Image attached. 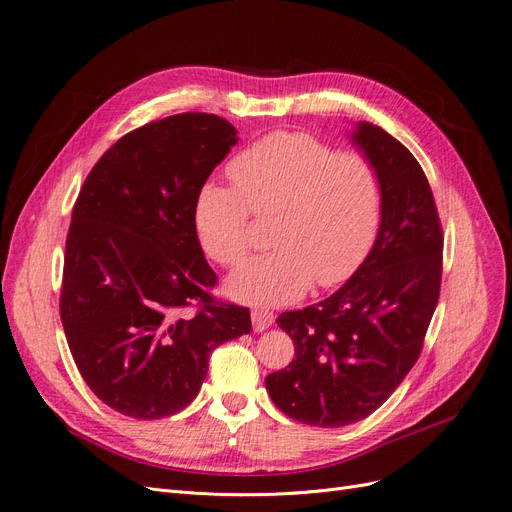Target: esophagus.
<instances>
[{
  "label": "esophagus",
  "instance_id": "1",
  "mask_svg": "<svg viewBox=\"0 0 512 512\" xmlns=\"http://www.w3.org/2000/svg\"><path fill=\"white\" fill-rule=\"evenodd\" d=\"M273 323V313L267 309H254L252 311V325L254 332H264Z\"/></svg>",
  "mask_w": 512,
  "mask_h": 512
}]
</instances>
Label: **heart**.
<instances>
[{"label": "heart", "mask_w": 512, "mask_h": 512, "mask_svg": "<svg viewBox=\"0 0 512 512\" xmlns=\"http://www.w3.org/2000/svg\"><path fill=\"white\" fill-rule=\"evenodd\" d=\"M235 189L201 185L193 220L206 254L235 267L252 248V214L271 216L275 250L243 264L229 292L254 304H285L315 281L349 279L372 250L382 220V176L361 153H340L300 132H275L231 163Z\"/></svg>", "instance_id": "b5f03b06"}]
</instances>
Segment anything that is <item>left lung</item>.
Here are the masks:
<instances>
[{"mask_svg":"<svg viewBox=\"0 0 512 512\" xmlns=\"http://www.w3.org/2000/svg\"><path fill=\"white\" fill-rule=\"evenodd\" d=\"M353 145L382 176V220L372 252L338 292L277 317L294 359L267 391L296 422L338 428L376 412L420 357L441 290L443 233L416 157L374 124Z\"/></svg>","mask_w":512,"mask_h":512,"instance_id":"obj_1","label":"left lung"}]
</instances>
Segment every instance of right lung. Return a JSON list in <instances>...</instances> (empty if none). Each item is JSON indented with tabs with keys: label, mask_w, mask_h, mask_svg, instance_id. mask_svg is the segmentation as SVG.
Here are the masks:
<instances>
[{
	"label": "right lung",
	"mask_w": 512,
	"mask_h": 512,
	"mask_svg": "<svg viewBox=\"0 0 512 512\" xmlns=\"http://www.w3.org/2000/svg\"><path fill=\"white\" fill-rule=\"evenodd\" d=\"M237 142L212 113L151 121L102 155L67 235L60 321L77 370L111 410L172 416L197 397L212 351L250 334V309L216 300L193 206Z\"/></svg>",
	"instance_id": "add662e5"
}]
</instances>
